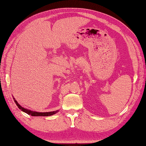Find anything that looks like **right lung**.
Instances as JSON below:
<instances>
[{"mask_svg":"<svg viewBox=\"0 0 146 146\" xmlns=\"http://www.w3.org/2000/svg\"><path fill=\"white\" fill-rule=\"evenodd\" d=\"M13 99L15 102L16 105L17 106L20 110L21 111H23V112L27 113L29 115L33 116V117H48V116H51L53 115L56 114V113L58 112V110L56 111H50V112H38V111H31L30 110H28V109H26L19 104L17 102V101L15 99V98L13 97Z\"/></svg>","mask_w":146,"mask_h":146,"instance_id":"1","label":"right lung"}]
</instances>
